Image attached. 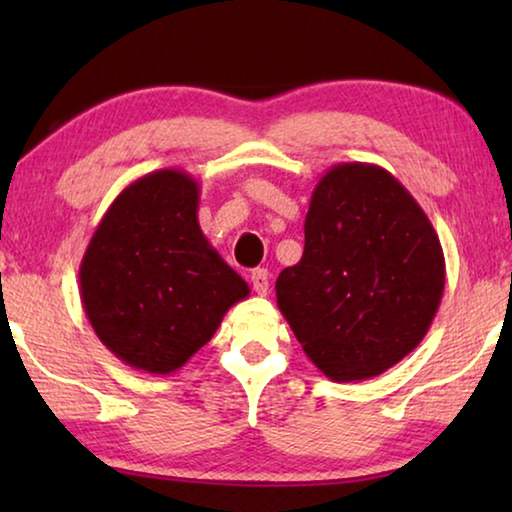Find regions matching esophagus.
Returning <instances> with one entry per match:
<instances>
[{"instance_id":"1","label":"esophagus","mask_w":512,"mask_h":512,"mask_svg":"<svg viewBox=\"0 0 512 512\" xmlns=\"http://www.w3.org/2000/svg\"><path fill=\"white\" fill-rule=\"evenodd\" d=\"M268 280H271V275H268L266 268H255L253 275H250V282H253V289L255 293H259V296H266Z\"/></svg>"}]
</instances>
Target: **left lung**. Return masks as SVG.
<instances>
[{
	"label": "left lung",
	"mask_w": 512,
	"mask_h": 512,
	"mask_svg": "<svg viewBox=\"0 0 512 512\" xmlns=\"http://www.w3.org/2000/svg\"><path fill=\"white\" fill-rule=\"evenodd\" d=\"M445 291V255L418 201L368 162L327 169L311 192L305 253L277 307L332 381L377 377L418 348Z\"/></svg>",
	"instance_id": "obj_1"
}]
</instances>
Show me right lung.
I'll list each match as a JSON object with an SVG mask.
<instances>
[{"label": "right lung", "mask_w": 512, "mask_h": 512, "mask_svg": "<svg viewBox=\"0 0 512 512\" xmlns=\"http://www.w3.org/2000/svg\"><path fill=\"white\" fill-rule=\"evenodd\" d=\"M201 185L180 169L133 180L103 214L79 266L83 311L119 361L151 375L183 368L248 284L198 225Z\"/></svg>", "instance_id": "1"}]
</instances>
